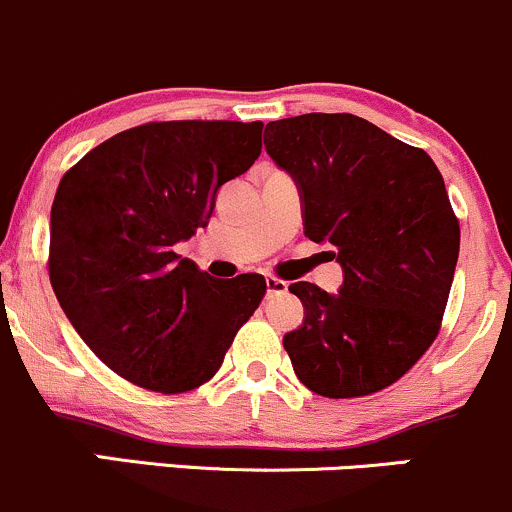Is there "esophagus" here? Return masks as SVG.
Instances as JSON below:
<instances>
[{"label": "esophagus", "instance_id": "esophagus-1", "mask_svg": "<svg viewBox=\"0 0 512 512\" xmlns=\"http://www.w3.org/2000/svg\"><path fill=\"white\" fill-rule=\"evenodd\" d=\"M265 284H267V299H272V296H282L286 294V289H289V284L277 277H267Z\"/></svg>", "mask_w": 512, "mask_h": 512}]
</instances>
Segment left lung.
<instances>
[{"label": "left lung", "instance_id": "1", "mask_svg": "<svg viewBox=\"0 0 512 512\" xmlns=\"http://www.w3.org/2000/svg\"><path fill=\"white\" fill-rule=\"evenodd\" d=\"M267 155L296 182L303 233L333 245L342 286H289L303 325L284 335L303 386L369 396L425 355L440 330L459 257V221L425 150L352 114L267 123Z\"/></svg>", "mask_w": 512, "mask_h": 512}]
</instances>
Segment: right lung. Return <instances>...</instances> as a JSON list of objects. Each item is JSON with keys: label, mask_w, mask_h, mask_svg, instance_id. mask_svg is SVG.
Masks as SVG:
<instances>
[{"label": "right lung", "mask_w": 512, "mask_h": 512, "mask_svg": "<svg viewBox=\"0 0 512 512\" xmlns=\"http://www.w3.org/2000/svg\"><path fill=\"white\" fill-rule=\"evenodd\" d=\"M262 153V121H162L104 140L60 179L50 284L89 350L123 379L192 391L265 296L262 274L213 279L174 245Z\"/></svg>", "instance_id": "add662e5"}]
</instances>
